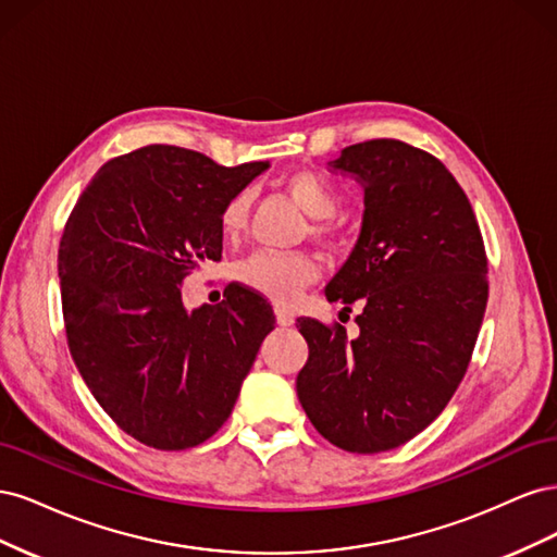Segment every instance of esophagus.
Here are the masks:
<instances>
[{
    "mask_svg": "<svg viewBox=\"0 0 557 557\" xmlns=\"http://www.w3.org/2000/svg\"><path fill=\"white\" fill-rule=\"evenodd\" d=\"M274 313H276V323H278L281 327H290V325L295 323V313H293L288 307L276 305V307H274Z\"/></svg>",
    "mask_w": 557,
    "mask_h": 557,
    "instance_id": "obj_1",
    "label": "esophagus"
}]
</instances>
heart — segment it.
Segmentation results:
<instances>
[{"instance_id": "heart-1", "label": "heart", "mask_w": 557, "mask_h": 557, "mask_svg": "<svg viewBox=\"0 0 557 557\" xmlns=\"http://www.w3.org/2000/svg\"><path fill=\"white\" fill-rule=\"evenodd\" d=\"M283 188L290 195L295 205L313 218L311 232L318 239H332L336 227L327 221L339 209V193L334 185L318 176L313 172L299 170L290 172L283 178ZM250 209V193L242 190L232 195L221 211V232L227 239H234L244 230L246 218ZM318 262L309 252H272V250H258L250 258L237 264V281L246 288L256 290L269 299L278 301V305H288L301 288L318 278Z\"/></svg>"}]
</instances>
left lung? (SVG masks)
<instances>
[{
	"label": "left lung",
	"mask_w": 557,
	"mask_h": 557,
	"mask_svg": "<svg viewBox=\"0 0 557 557\" xmlns=\"http://www.w3.org/2000/svg\"><path fill=\"white\" fill-rule=\"evenodd\" d=\"M330 172L364 190L360 237L327 283L360 334L297 318L309 360L297 397L313 428L350 453L407 444L444 411L467 372L487 301L476 215L446 166L397 139L342 150Z\"/></svg>",
	"instance_id": "1"
}]
</instances>
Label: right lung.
Returning a JSON list of instances; mask_svg holds the SVG:
<instances>
[{
    "label": "right lung",
    "mask_w": 557,
    "mask_h": 557,
    "mask_svg": "<svg viewBox=\"0 0 557 557\" xmlns=\"http://www.w3.org/2000/svg\"><path fill=\"white\" fill-rule=\"evenodd\" d=\"M264 170L144 146L109 160L66 221L58 274L72 358L99 407L150 448L185 450L221 430L274 330L272 305L239 283L221 305L183 301L185 278L221 260L225 201Z\"/></svg>",
    "instance_id": "right-lung-1"
}]
</instances>
